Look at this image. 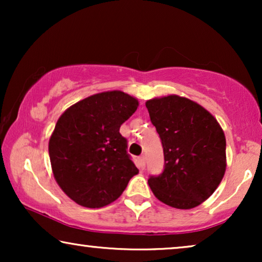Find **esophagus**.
Returning a JSON list of instances; mask_svg holds the SVG:
<instances>
[{
    "mask_svg": "<svg viewBox=\"0 0 262 262\" xmlns=\"http://www.w3.org/2000/svg\"><path fill=\"white\" fill-rule=\"evenodd\" d=\"M138 166H139V168H141L142 170H144V168H145V156L144 155L141 156L138 159Z\"/></svg>",
    "mask_w": 262,
    "mask_h": 262,
    "instance_id": "esophagus-1",
    "label": "esophagus"
}]
</instances>
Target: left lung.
<instances>
[{
	"label": "left lung",
	"instance_id": "left-lung-1",
	"mask_svg": "<svg viewBox=\"0 0 262 262\" xmlns=\"http://www.w3.org/2000/svg\"><path fill=\"white\" fill-rule=\"evenodd\" d=\"M163 146L164 169L148 184L175 209L198 206L216 191L227 168L225 136L212 114L187 98L168 95L145 102Z\"/></svg>",
	"mask_w": 262,
	"mask_h": 262
}]
</instances>
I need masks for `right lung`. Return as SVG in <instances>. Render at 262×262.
Returning a JSON list of instances; mask_svg holds the SVG:
<instances>
[{
    "instance_id": "1",
    "label": "right lung",
    "mask_w": 262,
    "mask_h": 262,
    "mask_svg": "<svg viewBox=\"0 0 262 262\" xmlns=\"http://www.w3.org/2000/svg\"><path fill=\"white\" fill-rule=\"evenodd\" d=\"M137 107L138 100L126 93L103 92L70 106L57 120L49 141L52 173L78 205H108L138 174L119 132Z\"/></svg>"
}]
</instances>
